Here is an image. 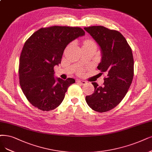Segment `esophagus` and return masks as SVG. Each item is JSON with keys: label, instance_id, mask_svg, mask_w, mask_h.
<instances>
[{"label": "esophagus", "instance_id": "obj_1", "mask_svg": "<svg viewBox=\"0 0 152 152\" xmlns=\"http://www.w3.org/2000/svg\"><path fill=\"white\" fill-rule=\"evenodd\" d=\"M77 83L80 84V85H85V84L86 83V82L85 81H83V80H77Z\"/></svg>", "mask_w": 152, "mask_h": 152}]
</instances>
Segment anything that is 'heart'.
I'll return each instance as SVG.
<instances>
[{
	"instance_id": "obj_1",
	"label": "heart",
	"mask_w": 152,
	"mask_h": 152,
	"mask_svg": "<svg viewBox=\"0 0 152 152\" xmlns=\"http://www.w3.org/2000/svg\"><path fill=\"white\" fill-rule=\"evenodd\" d=\"M84 45H95V43L91 40H87L84 43Z\"/></svg>"
}]
</instances>
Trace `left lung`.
I'll use <instances>...</instances> for the list:
<instances>
[{
  "mask_svg": "<svg viewBox=\"0 0 152 152\" xmlns=\"http://www.w3.org/2000/svg\"><path fill=\"white\" fill-rule=\"evenodd\" d=\"M99 46L102 58L97 68L107 76L103 86L92 83L94 93L86 96L88 106L92 110L103 113L118 104L125 96L134 75L132 50L126 39L115 30L102 26L84 28Z\"/></svg>",
  "mask_w": 152,
  "mask_h": 152,
  "instance_id": "obj_1",
  "label": "left lung"
}]
</instances>
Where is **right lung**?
I'll return each instance as SVG.
<instances>
[{"instance_id": "add662e5", "label": "right lung", "mask_w": 152, "mask_h": 152, "mask_svg": "<svg viewBox=\"0 0 152 152\" xmlns=\"http://www.w3.org/2000/svg\"><path fill=\"white\" fill-rule=\"evenodd\" d=\"M85 34L81 27L55 26L41 28L26 41L19 60V83L32 105L48 111L61 104L75 80L55 78L54 67L61 64L67 44Z\"/></svg>"}]
</instances>
